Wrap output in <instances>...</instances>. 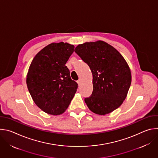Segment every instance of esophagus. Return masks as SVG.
<instances>
[{
  "label": "esophagus",
  "instance_id": "esophagus-1",
  "mask_svg": "<svg viewBox=\"0 0 158 158\" xmlns=\"http://www.w3.org/2000/svg\"><path fill=\"white\" fill-rule=\"evenodd\" d=\"M77 84H78L79 85H80V84L81 83V79H79L77 81Z\"/></svg>",
  "mask_w": 158,
  "mask_h": 158
}]
</instances>
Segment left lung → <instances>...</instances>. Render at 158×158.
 <instances>
[{"label":"left lung","instance_id":"left-lung-1","mask_svg":"<svg viewBox=\"0 0 158 158\" xmlns=\"http://www.w3.org/2000/svg\"><path fill=\"white\" fill-rule=\"evenodd\" d=\"M74 51L93 74V93L84 99L89 109L97 114L105 115L118 108L131 83V71L122 55L101 40L78 45Z\"/></svg>","mask_w":158,"mask_h":158}]
</instances>
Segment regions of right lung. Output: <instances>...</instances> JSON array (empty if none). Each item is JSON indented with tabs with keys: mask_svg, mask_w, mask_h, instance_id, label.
<instances>
[{
	"mask_svg": "<svg viewBox=\"0 0 158 158\" xmlns=\"http://www.w3.org/2000/svg\"><path fill=\"white\" fill-rule=\"evenodd\" d=\"M68 43H52L33 59L27 75V85L35 104L43 111L59 115L65 111L77 91L65 65L74 52Z\"/></svg>",
	"mask_w": 158,
	"mask_h": 158,
	"instance_id": "right-lung-1",
	"label": "right lung"
}]
</instances>
